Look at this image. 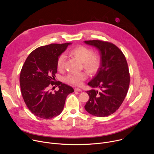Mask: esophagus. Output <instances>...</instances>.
<instances>
[{"mask_svg":"<svg viewBox=\"0 0 154 154\" xmlns=\"http://www.w3.org/2000/svg\"><path fill=\"white\" fill-rule=\"evenodd\" d=\"M74 91L75 92H81L82 91V90L79 89V88H75L74 89Z\"/></svg>","mask_w":154,"mask_h":154,"instance_id":"1","label":"esophagus"}]
</instances>
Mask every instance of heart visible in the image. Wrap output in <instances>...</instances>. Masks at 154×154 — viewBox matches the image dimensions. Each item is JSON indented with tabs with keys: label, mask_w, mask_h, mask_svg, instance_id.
<instances>
[{
	"label": "heart",
	"mask_w": 154,
	"mask_h": 154,
	"mask_svg": "<svg viewBox=\"0 0 154 154\" xmlns=\"http://www.w3.org/2000/svg\"><path fill=\"white\" fill-rule=\"evenodd\" d=\"M93 51L87 47L80 46L76 47L70 51V54L82 62L85 69L90 74L97 72L100 66V60L99 56L93 54ZM66 57L64 54L59 56L57 62V68L59 70H63L65 66ZM87 78V74L85 72L77 74L69 73L66 77V81L69 83L76 86H80L83 82Z\"/></svg>",
	"instance_id": "heart-1"
}]
</instances>
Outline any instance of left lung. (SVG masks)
Wrapping results in <instances>:
<instances>
[{"mask_svg":"<svg viewBox=\"0 0 154 154\" xmlns=\"http://www.w3.org/2000/svg\"><path fill=\"white\" fill-rule=\"evenodd\" d=\"M84 42L96 47L100 55V68L88 83L100 90L86 91L90 99L85 108L93 116H108L120 107L128 92L130 77L127 62L122 52L110 42L98 39Z\"/></svg>","mask_w":154,"mask_h":154,"instance_id":"obj_1","label":"left lung"}]
</instances>
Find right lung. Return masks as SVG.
Masks as SVG:
<instances>
[{
	"label": "right lung",
	"mask_w": 154,
	"mask_h": 154,
	"mask_svg": "<svg viewBox=\"0 0 154 154\" xmlns=\"http://www.w3.org/2000/svg\"><path fill=\"white\" fill-rule=\"evenodd\" d=\"M70 44L53 43L39 47L29 54L22 68L19 77L22 96L29 110L40 118L49 119L59 115L67 96L74 92L71 86L54 81L58 58ZM57 85L59 90L52 92Z\"/></svg>",
	"instance_id": "1"
}]
</instances>
